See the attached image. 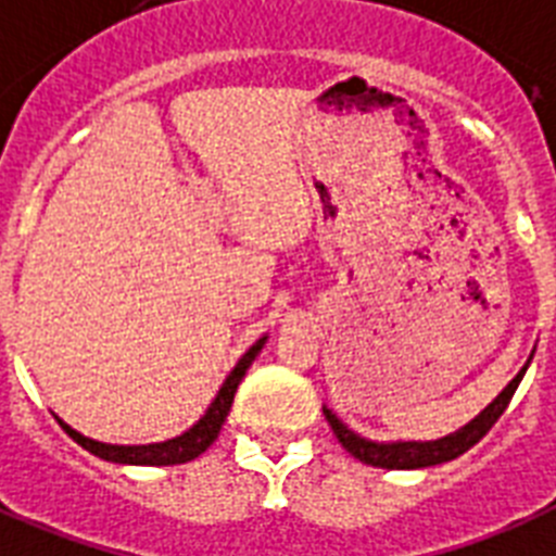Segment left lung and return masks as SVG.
Masks as SVG:
<instances>
[{"label": "left lung", "instance_id": "1", "mask_svg": "<svg viewBox=\"0 0 556 556\" xmlns=\"http://www.w3.org/2000/svg\"><path fill=\"white\" fill-rule=\"evenodd\" d=\"M529 362H526L523 370L508 381L506 390H503L483 413L475 415L466 427L455 429V432L438 438V441H395V444H379V441H367V438L356 435V432L348 429V424L339 421L328 407H325V418H328L333 435L339 438V444H342L353 458H358L367 466H381V469H424V466L446 464V460H455L458 455H464L466 450H472L480 438L486 435L489 429L494 427V421L506 413L508 401L515 395L517 384H520V379H523L526 370H529Z\"/></svg>", "mask_w": 556, "mask_h": 556}]
</instances>
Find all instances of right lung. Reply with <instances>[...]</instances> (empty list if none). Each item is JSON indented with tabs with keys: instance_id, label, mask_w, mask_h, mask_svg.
Returning a JSON list of instances; mask_svg holds the SVG:
<instances>
[{
	"instance_id": "obj_1",
	"label": "right lung",
	"mask_w": 556,
	"mask_h": 556,
	"mask_svg": "<svg viewBox=\"0 0 556 556\" xmlns=\"http://www.w3.org/2000/svg\"><path fill=\"white\" fill-rule=\"evenodd\" d=\"M265 339H268V336L256 339V342L251 344L245 353H242V358L235 365V370L228 372L226 381H223L220 393L214 395V401L208 404L206 415H203V418H200L194 427L186 429L184 435L169 438V441H161V444L121 446V444H101V441H92V438L81 435V432H76L73 427H67L62 418H59V424H62L64 432H67V435L73 438L78 446H84L87 452H92L96 458L110 460V464L175 466V464H186V460H194L198 455H203V452L214 444V438L220 435V427H223V421H226L228 409H231V401H235L237 387H240L242 376H245V370H249L251 362L256 358V353L263 350Z\"/></svg>"
}]
</instances>
